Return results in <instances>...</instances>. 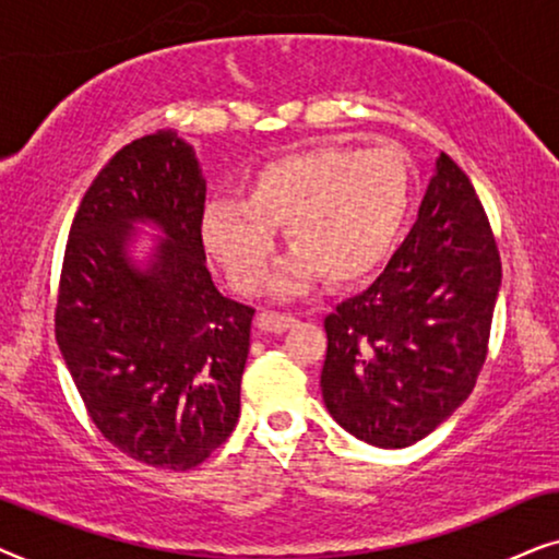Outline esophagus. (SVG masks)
<instances>
[{"instance_id":"obj_1","label":"esophagus","mask_w":559,"mask_h":559,"mask_svg":"<svg viewBox=\"0 0 559 559\" xmlns=\"http://www.w3.org/2000/svg\"><path fill=\"white\" fill-rule=\"evenodd\" d=\"M292 326H296V317H292V314H275V311H263V314L258 317V330L260 332L281 334V332L292 330Z\"/></svg>"}]
</instances>
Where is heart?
<instances>
[{
	"instance_id": "b5f03b06",
	"label": "heart",
	"mask_w": 559,
	"mask_h": 559,
	"mask_svg": "<svg viewBox=\"0 0 559 559\" xmlns=\"http://www.w3.org/2000/svg\"><path fill=\"white\" fill-rule=\"evenodd\" d=\"M414 206V168L399 147L317 145L260 166L242 202L212 199L199 235L204 250L245 294L263 286L286 227L294 252L271 278L275 296H296L319 275L334 286L376 271L404 233Z\"/></svg>"
}]
</instances>
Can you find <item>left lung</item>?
I'll use <instances>...</instances> for the list:
<instances>
[{"label":"left lung","mask_w":559,"mask_h":559,"mask_svg":"<svg viewBox=\"0 0 559 559\" xmlns=\"http://www.w3.org/2000/svg\"><path fill=\"white\" fill-rule=\"evenodd\" d=\"M501 260L471 178L440 153L419 217L385 271L324 319L326 412L399 450L471 396L488 353Z\"/></svg>","instance_id":"obj_1"}]
</instances>
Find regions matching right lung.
<instances>
[{
	"instance_id": "add662e5",
	"label": "right lung",
	"mask_w": 559,
	"mask_h": 559,
	"mask_svg": "<svg viewBox=\"0 0 559 559\" xmlns=\"http://www.w3.org/2000/svg\"><path fill=\"white\" fill-rule=\"evenodd\" d=\"M204 199L191 143L132 140L81 199L58 292L56 340L96 429L163 471L204 463L240 416L252 309L214 286ZM145 226L159 240L135 259Z\"/></svg>"
}]
</instances>
